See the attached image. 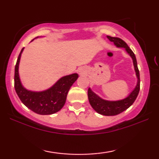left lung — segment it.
Segmentation results:
<instances>
[{"mask_svg": "<svg viewBox=\"0 0 159 159\" xmlns=\"http://www.w3.org/2000/svg\"><path fill=\"white\" fill-rule=\"evenodd\" d=\"M107 38L109 39L110 41H111L114 43L115 45L117 47L125 48L126 51L129 56H131L132 60H133V64L134 66V69L136 71V75L138 77V84H137L136 88L132 91L129 96L126 98L125 99L121 100L118 101H108L105 100L101 99L97 95H95L90 88L88 90V99L90 102L91 106L95 111L98 113L100 114L104 115V116H115V115L119 114L120 113L123 112L124 111L127 110L130 106L132 105L135 101L137 97H138L139 91H140V72L137 64L136 57L133 51L129 48L127 43L123 40H121L119 38H115V37L107 36Z\"/></svg>", "mask_w": 159, "mask_h": 159, "instance_id": "1", "label": "left lung"}]
</instances>
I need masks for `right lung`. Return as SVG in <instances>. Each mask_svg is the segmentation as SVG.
Returning a JSON list of instances; mask_svg holds the SVG:
<instances>
[{
    "instance_id": "obj_1",
    "label": "right lung",
    "mask_w": 159,
    "mask_h": 159,
    "mask_svg": "<svg viewBox=\"0 0 159 159\" xmlns=\"http://www.w3.org/2000/svg\"><path fill=\"white\" fill-rule=\"evenodd\" d=\"M22 48L17 58L14 71V88L21 101L36 114L49 115L56 113L61 109L66 102V95L78 78L77 74L65 76L61 78L54 85L48 90L43 92H31L21 85L19 77V64Z\"/></svg>"
}]
</instances>
